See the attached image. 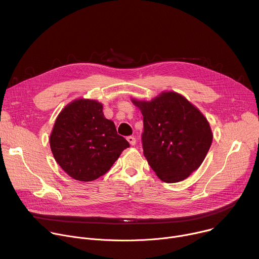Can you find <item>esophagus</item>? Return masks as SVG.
Segmentation results:
<instances>
[{
	"label": "esophagus",
	"mask_w": 259,
	"mask_h": 259,
	"mask_svg": "<svg viewBox=\"0 0 259 259\" xmlns=\"http://www.w3.org/2000/svg\"><path fill=\"white\" fill-rule=\"evenodd\" d=\"M127 140H128V142H129L131 145H135V143H136V139H135L133 136H128V137H127Z\"/></svg>",
	"instance_id": "obj_1"
}]
</instances>
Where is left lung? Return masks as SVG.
<instances>
[{
	"mask_svg": "<svg viewBox=\"0 0 259 259\" xmlns=\"http://www.w3.org/2000/svg\"><path fill=\"white\" fill-rule=\"evenodd\" d=\"M143 116V155L167 183L188 178L203 163L213 135L207 119L186 97L162 92L151 101L132 99Z\"/></svg>",
	"mask_w": 259,
	"mask_h": 259,
	"instance_id": "8db88e82",
	"label": "left lung"
}]
</instances>
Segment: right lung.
<instances>
[{"mask_svg": "<svg viewBox=\"0 0 259 259\" xmlns=\"http://www.w3.org/2000/svg\"><path fill=\"white\" fill-rule=\"evenodd\" d=\"M102 108L96 100L76 99L55 121L50 135L53 157L76 180L92 181L102 176L129 147L114 122L105 119Z\"/></svg>", "mask_w": 259, "mask_h": 259, "instance_id": "add662e5", "label": "right lung"}]
</instances>
